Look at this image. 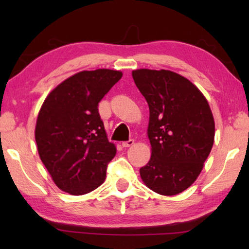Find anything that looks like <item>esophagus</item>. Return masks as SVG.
Here are the masks:
<instances>
[{"instance_id":"1","label":"esophagus","mask_w":249,"mask_h":249,"mask_svg":"<svg viewBox=\"0 0 249 249\" xmlns=\"http://www.w3.org/2000/svg\"><path fill=\"white\" fill-rule=\"evenodd\" d=\"M133 145H134V140H128V141L122 142V146L123 147H130Z\"/></svg>"}]
</instances>
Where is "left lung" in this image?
I'll use <instances>...</instances> for the list:
<instances>
[{"mask_svg":"<svg viewBox=\"0 0 249 249\" xmlns=\"http://www.w3.org/2000/svg\"><path fill=\"white\" fill-rule=\"evenodd\" d=\"M133 79L149 107L151 157L141 177L156 193L176 196L196 180L212 149V112L200 90L178 73L138 69Z\"/></svg>","mask_w":249,"mask_h":249,"instance_id":"obj_1","label":"left lung"}]
</instances>
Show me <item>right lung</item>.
I'll list each match as a JSON object with an SVG mask.
<instances>
[{
	"instance_id": "right-lung-1",
	"label": "right lung",
	"mask_w": 249,
	"mask_h": 249,
	"mask_svg": "<svg viewBox=\"0 0 249 249\" xmlns=\"http://www.w3.org/2000/svg\"><path fill=\"white\" fill-rule=\"evenodd\" d=\"M122 78L121 71H81L50 92L37 117L35 140L41 161L59 189L72 196L103 183L116 154L99 103Z\"/></svg>"
}]
</instances>
